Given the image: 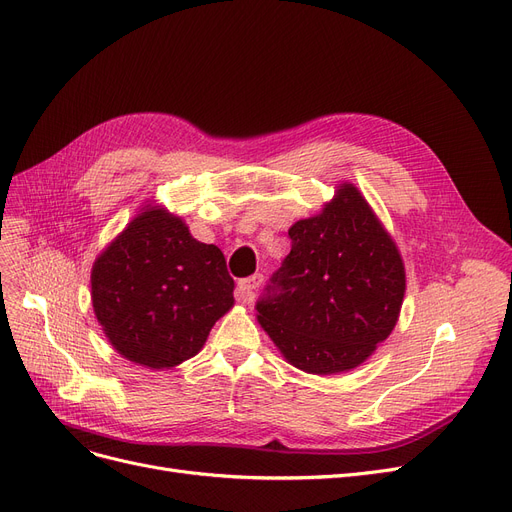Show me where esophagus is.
I'll return each mask as SVG.
<instances>
[{
    "mask_svg": "<svg viewBox=\"0 0 512 512\" xmlns=\"http://www.w3.org/2000/svg\"><path fill=\"white\" fill-rule=\"evenodd\" d=\"M262 285V275L256 273L248 279H241L237 283V300L243 304H252L256 300V291Z\"/></svg>",
    "mask_w": 512,
    "mask_h": 512,
    "instance_id": "1",
    "label": "esophagus"
}]
</instances>
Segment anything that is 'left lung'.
Wrapping results in <instances>:
<instances>
[{
    "label": "left lung",
    "mask_w": 512,
    "mask_h": 512,
    "mask_svg": "<svg viewBox=\"0 0 512 512\" xmlns=\"http://www.w3.org/2000/svg\"><path fill=\"white\" fill-rule=\"evenodd\" d=\"M291 252L256 302L258 321L294 367H358L396 327L406 273L394 239L352 183L289 229Z\"/></svg>",
    "instance_id": "obj_1"
}]
</instances>
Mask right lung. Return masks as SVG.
I'll use <instances>...</instances> for the list:
<instances>
[{"label":"right lung","instance_id":"add662e5","mask_svg":"<svg viewBox=\"0 0 512 512\" xmlns=\"http://www.w3.org/2000/svg\"><path fill=\"white\" fill-rule=\"evenodd\" d=\"M233 287L223 252L158 206L137 214L91 271L93 312L110 344L150 369L196 356L233 306Z\"/></svg>","mask_w":512,"mask_h":512}]
</instances>
